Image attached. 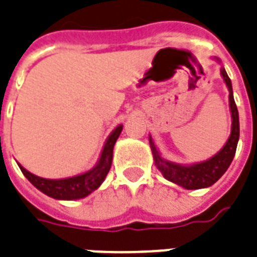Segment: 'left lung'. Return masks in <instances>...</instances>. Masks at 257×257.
<instances>
[{
	"instance_id": "1",
	"label": "left lung",
	"mask_w": 257,
	"mask_h": 257,
	"mask_svg": "<svg viewBox=\"0 0 257 257\" xmlns=\"http://www.w3.org/2000/svg\"><path fill=\"white\" fill-rule=\"evenodd\" d=\"M221 75L225 80L228 89H229V106L232 111V131L230 137L225 146L221 151L216 154L209 161H205L201 164L193 165V166H180V165L172 164L161 158L154 143L150 138V146L154 154L157 168L160 169L166 180L172 181L174 184L180 185L185 189H201L208 188L213 185L216 181L220 180V177L229 168L230 162L233 160L236 147H237L238 137H240V124H238V111L233 99V91H232V83L228 76V73L224 68H221Z\"/></svg>"
}]
</instances>
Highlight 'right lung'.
Wrapping results in <instances>:
<instances>
[{"label": "right lung", "instance_id": "1", "mask_svg": "<svg viewBox=\"0 0 257 257\" xmlns=\"http://www.w3.org/2000/svg\"><path fill=\"white\" fill-rule=\"evenodd\" d=\"M122 127L123 126H118L112 131V134L108 137L106 145H104V149H103L97 165L92 170H89L84 174L65 178V180H45V178L37 177L25 170L21 165L19 166L24 176L47 196L56 198V200L83 198V197L88 196L89 193H92L93 190H96L101 185V182L104 181L107 173L110 172L111 162H112V150H114L116 139L122 133Z\"/></svg>", "mask_w": 257, "mask_h": 257}]
</instances>
